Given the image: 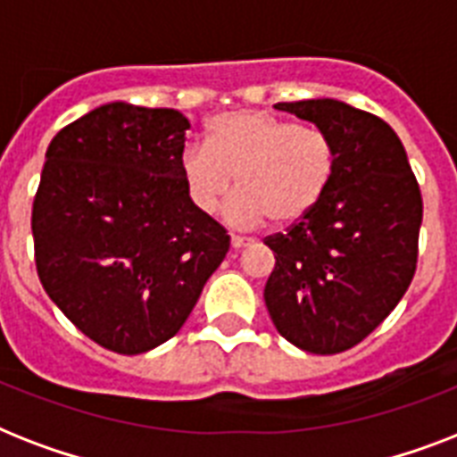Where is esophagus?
I'll return each instance as SVG.
<instances>
[{"label":"esophagus","instance_id":"34e87169","mask_svg":"<svg viewBox=\"0 0 457 457\" xmlns=\"http://www.w3.org/2000/svg\"><path fill=\"white\" fill-rule=\"evenodd\" d=\"M253 239L249 237H239V235H232V249H244V246H251Z\"/></svg>","mask_w":457,"mask_h":457}]
</instances>
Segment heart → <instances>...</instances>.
I'll return each instance as SVG.
<instances>
[{
    "label": "heart",
    "mask_w": 457,
    "mask_h": 457,
    "mask_svg": "<svg viewBox=\"0 0 457 457\" xmlns=\"http://www.w3.org/2000/svg\"><path fill=\"white\" fill-rule=\"evenodd\" d=\"M337 142L318 125L292 123L265 111H229L208 120L204 145L179 154V175L192 206L204 215L228 204L229 222L253 228L301 220L332 187Z\"/></svg>",
    "instance_id": "1"
}]
</instances>
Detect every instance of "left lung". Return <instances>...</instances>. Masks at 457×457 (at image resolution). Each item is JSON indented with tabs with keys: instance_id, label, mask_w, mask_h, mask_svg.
Returning <instances> with one entry per match:
<instances>
[{
	"instance_id": "8db88e82",
	"label": "left lung",
	"mask_w": 457,
	"mask_h": 457,
	"mask_svg": "<svg viewBox=\"0 0 457 457\" xmlns=\"http://www.w3.org/2000/svg\"><path fill=\"white\" fill-rule=\"evenodd\" d=\"M275 109L329 132L339 165L311 213L263 239L275 253L265 305L294 346L341 353L375 332L408 292L422 194L401 139L382 118L337 99L279 102Z\"/></svg>"
}]
</instances>
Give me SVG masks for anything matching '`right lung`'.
Segmentation results:
<instances>
[{"instance_id":"add662e5","label":"right lung","mask_w":457,"mask_h":457,"mask_svg":"<svg viewBox=\"0 0 457 457\" xmlns=\"http://www.w3.org/2000/svg\"><path fill=\"white\" fill-rule=\"evenodd\" d=\"M187 120L113 102L56 132L32 201L39 282L85 337L113 353L179 332L229 235L179 175Z\"/></svg>"}]
</instances>
